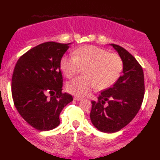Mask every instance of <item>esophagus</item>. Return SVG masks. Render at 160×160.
<instances>
[{"label":"esophagus","mask_w":160,"mask_h":160,"mask_svg":"<svg viewBox=\"0 0 160 160\" xmlns=\"http://www.w3.org/2000/svg\"><path fill=\"white\" fill-rule=\"evenodd\" d=\"M74 100H76V101H80V100H82V98H79V97H74Z\"/></svg>","instance_id":"obj_1"}]
</instances>
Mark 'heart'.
<instances>
[{
    "instance_id": "1",
    "label": "heart",
    "mask_w": 160,
    "mask_h": 160,
    "mask_svg": "<svg viewBox=\"0 0 160 160\" xmlns=\"http://www.w3.org/2000/svg\"><path fill=\"white\" fill-rule=\"evenodd\" d=\"M60 68L68 79L73 78L84 68L85 76L66 85V90L71 94L83 97L96 86L99 90L112 86L122 74L123 61L118 54L94 46H85L76 49L74 55L62 57Z\"/></svg>"
}]
</instances>
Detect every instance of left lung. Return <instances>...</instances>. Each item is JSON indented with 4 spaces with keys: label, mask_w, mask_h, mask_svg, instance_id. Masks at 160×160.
<instances>
[{
    "label": "left lung",
    "mask_w": 160,
    "mask_h": 160,
    "mask_svg": "<svg viewBox=\"0 0 160 160\" xmlns=\"http://www.w3.org/2000/svg\"><path fill=\"white\" fill-rule=\"evenodd\" d=\"M123 61L122 75L111 88L102 91L98 100L92 101V124L104 133L120 131L134 118L143 101L144 74L140 64L124 48L111 44ZM107 102L108 105L105 106Z\"/></svg>",
    "instance_id": "left-lung-1"
}]
</instances>
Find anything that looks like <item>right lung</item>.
<instances>
[{
	"mask_svg": "<svg viewBox=\"0 0 160 160\" xmlns=\"http://www.w3.org/2000/svg\"><path fill=\"white\" fill-rule=\"evenodd\" d=\"M71 43L46 42L31 48L18 60L12 78V95L23 120L39 131L60 124V114L72 96L62 92V57Z\"/></svg>",
	"mask_w": 160,
	"mask_h": 160,
	"instance_id": "obj_1",
	"label": "right lung"
}]
</instances>
